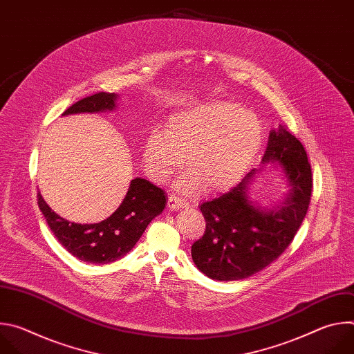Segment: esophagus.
I'll return each mask as SVG.
<instances>
[{"mask_svg":"<svg viewBox=\"0 0 354 354\" xmlns=\"http://www.w3.org/2000/svg\"><path fill=\"white\" fill-rule=\"evenodd\" d=\"M168 207L171 210H178V209H183V207H189V203L186 200H183L182 197L176 196V194H171L168 197Z\"/></svg>","mask_w":354,"mask_h":354,"instance_id":"1","label":"esophagus"}]
</instances>
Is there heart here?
<instances>
[{"mask_svg":"<svg viewBox=\"0 0 354 354\" xmlns=\"http://www.w3.org/2000/svg\"><path fill=\"white\" fill-rule=\"evenodd\" d=\"M262 141L263 130L254 113L230 100H213L175 113L167 131H151L144 144V167L154 182L165 183L186 158L190 169L176 180L179 192H225L245 176Z\"/></svg>","mask_w":354,"mask_h":354,"instance_id":"obj_1","label":"heart"}]
</instances>
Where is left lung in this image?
Here are the masks:
<instances>
[{"label": "left lung", "mask_w": 354, "mask_h": 354, "mask_svg": "<svg viewBox=\"0 0 354 354\" xmlns=\"http://www.w3.org/2000/svg\"><path fill=\"white\" fill-rule=\"evenodd\" d=\"M262 161H277L291 187L277 210H261L248 198L257 169L228 193L200 205L206 231L192 245V258L210 279L242 280L265 269L288 248L308 212L313 172L299 140L280 124L270 131Z\"/></svg>", "instance_id": "8db88e82"}]
</instances>
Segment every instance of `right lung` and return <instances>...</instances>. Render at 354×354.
<instances>
[{"label":"right lung","mask_w":354,"mask_h":354,"mask_svg":"<svg viewBox=\"0 0 354 354\" xmlns=\"http://www.w3.org/2000/svg\"><path fill=\"white\" fill-rule=\"evenodd\" d=\"M116 93L96 92L71 105L63 115L113 111ZM165 192L151 182L136 178L119 209L96 224H75L57 216L37 193V205L59 242L77 259L104 265L124 257L137 243L147 225L162 213Z\"/></svg>","instance_id":"1"}]
</instances>
